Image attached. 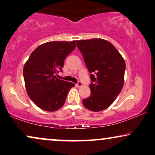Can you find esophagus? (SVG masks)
Returning a JSON list of instances; mask_svg holds the SVG:
<instances>
[{
	"instance_id": "esophagus-1",
	"label": "esophagus",
	"mask_w": 155,
	"mask_h": 155,
	"mask_svg": "<svg viewBox=\"0 0 155 155\" xmlns=\"http://www.w3.org/2000/svg\"><path fill=\"white\" fill-rule=\"evenodd\" d=\"M76 86H77V87H81V86H83V84H82V82L79 81L77 84H76Z\"/></svg>"
}]
</instances>
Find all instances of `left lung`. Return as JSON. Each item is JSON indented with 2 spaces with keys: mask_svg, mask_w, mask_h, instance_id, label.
Wrapping results in <instances>:
<instances>
[{
  "mask_svg": "<svg viewBox=\"0 0 155 155\" xmlns=\"http://www.w3.org/2000/svg\"><path fill=\"white\" fill-rule=\"evenodd\" d=\"M76 43L92 81L90 96L82 101L84 106L94 112L106 109L124 84V59L110 42L103 39L77 40Z\"/></svg>",
  "mask_w": 155,
  "mask_h": 155,
  "instance_id": "left-lung-1",
  "label": "left lung"
}]
</instances>
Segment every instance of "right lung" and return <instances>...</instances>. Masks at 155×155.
Wrapping results in <instances>:
<instances>
[{
	"instance_id": "add662e5",
	"label": "right lung",
	"mask_w": 155,
	"mask_h": 155,
	"mask_svg": "<svg viewBox=\"0 0 155 155\" xmlns=\"http://www.w3.org/2000/svg\"><path fill=\"white\" fill-rule=\"evenodd\" d=\"M76 41L49 42L35 49L23 68L25 88L29 97L37 106L52 112L64 104L68 92L74 86L71 82L55 76L68 55L75 49Z\"/></svg>"
}]
</instances>
